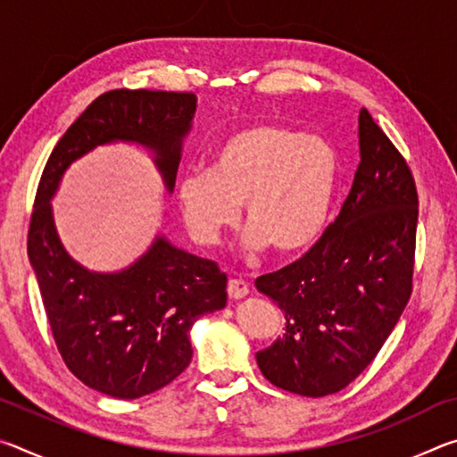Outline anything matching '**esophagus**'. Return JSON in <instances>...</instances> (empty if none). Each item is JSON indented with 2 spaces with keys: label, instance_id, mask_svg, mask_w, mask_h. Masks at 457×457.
<instances>
[{
  "label": "esophagus",
  "instance_id": "1",
  "mask_svg": "<svg viewBox=\"0 0 457 457\" xmlns=\"http://www.w3.org/2000/svg\"><path fill=\"white\" fill-rule=\"evenodd\" d=\"M247 294H250V286H247L244 280H237V278H234V280L228 282L229 300H242L247 296Z\"/></svg>",
  "mask_w": 457,
  "mask_h": 457
}]
</instances>
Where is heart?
Listing matches in <instances>:
<instances>
[{
	"label": "heart",
	"instance_id": "b5f03b06",
	"mask_svg": "<svg viewBox=\"0 0 457 457\" xmlns=\"http://www.w3.org/2000/svg\"><path fill=\"white\" fill-rule=\"evenodd\" d=\"M337 173V153L324 138L282 125H253L221 141L210 169L185 173L177 197L201 244L215 242L242 205L250 223L247 250L272 245L278 256H296L327 228Z\"/></svg>",
	"mask_w": 457,
	"mask_h": 457
}]
</instances>
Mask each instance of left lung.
Returning <instances> with one entry per match:
<instances>
[{"label":"left lung","mask_w":457,"mask_h":457,"mask_svg":"<svg viewBox=\"0 0 457 457\" xmlns=\"http://www.w3.org/2000/svg\"><path fill=\"white\" fill-rule=\"evenodd\" d=\"M361 163L337 220L303 258L256 280L286 332L256 354L270 383L332 395L381 351L413 290L417 189L395 145L362 108Z\"/></svg>","instance_id":"left-lung-1"}]
</instances>
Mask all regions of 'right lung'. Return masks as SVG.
Listing matches in <instances>:
<instances>
[{"label": "right lung", "mask_w": 457, "mask_h": 457, "mask_svg": "<svg viewBox=\"0 0 457 457\" xmlns=\"http://www.w3.org/2000/svg\"><path fill=\"white\" fill-rule=\"evenodd\" d=\"M195 106L193 92H104L62 135L37 185L28 256L44 311L66 367L104 395L137 399L179 377L193 357V322L226 306L228 278L165 237L122 272H90L62 247L50 199L72 161L112 141L151 149L171 193Z\"/></svg>", "instance_id": "1"}]
</instances>
